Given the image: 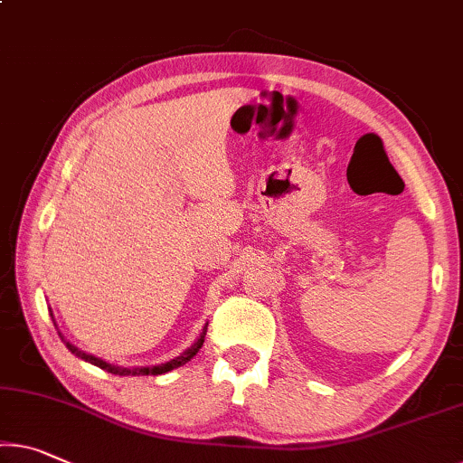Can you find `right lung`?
<instances>
[{"instance_id": "obj_1", "label": "right lung", "mask_w": 463, "mask_h": 463, "mask_svg": "<svg viewBox=\"0 0 463 463\" xmlns=\"http://www.w3.org/2000/svg\"><path fill=\"white\" fill-rule=\"evenodd\" d=\"M207 326H209V323H204L203 331H201V335H198V339L194 341V344H192V345L188 347L186 352H182L180 355H177V358L165 362V364H157V366H134V368H124V366H118V364H109V362H105V360H101V358H97V355H92V354H87V352L78 350L76 345H72V344H70V341H66L63 337H61V339H63V344H66L68 350L72 352V354H76L78 358L84 360V362H90V364H95V366H99V368H103V371H108V373H111V374H119V376L163 374V373L174 371V368H177V366L186 364L188 360L194 358V355L198 354V350H201L203 344H204V335H207ZM60 335H61V333H60Z\"/></svg>"}]
</instances>
